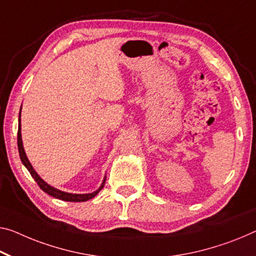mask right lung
Instances as JSON below:
<instances>
[{
  "label": "right lung",
  "mask_w": 256,
  "mask_h": 256,
  "mask_svg": "<svg viewBox=\"0 0 256 256\" xmlns=\"http://www.w3.org/2000/svg\"><path fill=\"white\" fill-rule=\"evenodd\" d=\"M22 111V108H20ZM22 124H20V113H19V126H18V136H17V140H18V151H19V156H20V160L24 164V166L27 168V170L30 172V174L32 175V178L35 180V182L38 184V186H40L41 190H43L46 192V194H48L49 196H54V198H57V199H60V200H65V202H87V200L92 199L95 196L98 192H100L102 188H104V184H105V180H103V183H102L100 188L96 190L95 192H92V194H68V192H64V191H60L58 190V188H54V186H49L48 183H46L44 180H43L40 176L38 175V172L34 170V168L32 167V164L27 159L26 156V153L25 150H24V146H22Z\"/></svg>",
  "instance_id": "right-lung-1"
}]
</instances>
